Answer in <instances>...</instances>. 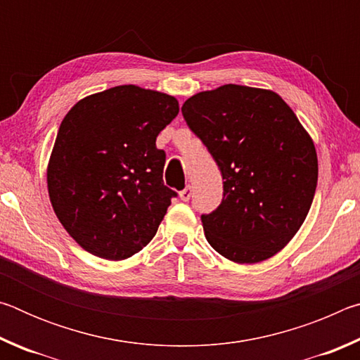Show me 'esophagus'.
Masks as SVG:
<instances>
[{"mask_svg": "<svg viewBox=\"0 0 360 360\" xmlns=\"http://www.w3.org/2000/svg\"><path fill=\"white\" fill-rule=\"evenodd\" d=\"M179 197H181L182 202H188V200H191V197H192V187L187 186L184 191L179 192Z\"/></svg>", "mask_w": 360, "mask_h": 360, "instance_id": "esophagus-1", "label": "esophagus"}]
</instances>
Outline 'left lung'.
Wrapping results in <instances>:
<instances>
[{
    "instance_id": "1",
    "label": "left lung",
    "mask_w": 360,
    "mask_h": 360,
    "mask_svg": "<svg viewBox=\"0 0 360 360\" xmlns=\"http://www.w3.org/2000/svg\"><path fill=\"white\" fill-rule=\"evenodd\" d=\"M181 111L224 179L221 205L202 214L206 240L236 264L270 259L311 208L318 186L313 139L271 90L227 84L191 96Z\"/></svg>"
}]
</instances>
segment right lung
<instances>
[{
  "label": "right lung",
  "instance_id": "right-lung-1",
  "mask_svg": "<svg viewBox=\"0 0 360 360\" xmlns=\"http://www.w3.org/2000/svg\"><path fill=\"white\" fill-rule=\"evenodd\" d=\"M178 100L138 85L85 96L65 115L47 167L52 208L79 246L124 260L154 238L174 191L155 139Z\"/></svg>",
  "mask_w": 360,
  "mask_h": 360
}]
</instances>
